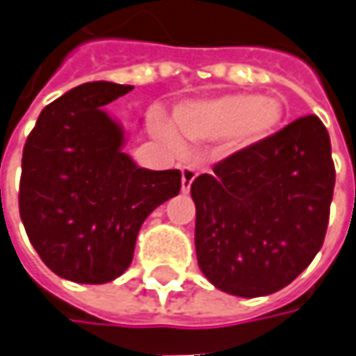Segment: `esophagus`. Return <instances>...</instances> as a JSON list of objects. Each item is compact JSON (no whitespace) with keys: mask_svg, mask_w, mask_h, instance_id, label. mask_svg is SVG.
Segmentation results:
<instances>
[{"mask_svg":"<svg viewBox=\"0 0 356 356\" xmlns=\"http://www.w3.org/2000/svg\"><path fill=\"white\" fill-rule=\"evenodd\" d=\"M181 173H183V177H181V189H183V193H189L191 183H193L195 177H197V169L187 165L181 169Z\"/></svg>","mask_w":356,"mask_h":356,"instance_id":"esophagus-1","label":"esophagus"}]
</instances>
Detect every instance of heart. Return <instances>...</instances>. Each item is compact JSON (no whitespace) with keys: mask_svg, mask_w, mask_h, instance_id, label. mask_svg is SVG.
<instances>
[{"mask_svg":"<svg viewBox=\"0 0 356 356\" xmlns=\"http://www.w3.org/2000/svg\"><path fill=\"white\" fill-rule=\"evenodd\" d=\"M284 108L276 98L252 94H225L207 100L183 102L173 112V124L181 140L213 141L225 138L230 149H244L268 140L282 126ZM155 128L159 136L177 147V136L163 122Z\"/></svg>","mask_w":356,"mask_h":356,"instance_id":"b5f03b06","label":"heart"}]
</instances>
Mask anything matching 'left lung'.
Masks as SVG:
<instances>
[{
  "instance_id": "8db88e82",
  "label": "left lung",
  "mask_w": 356,
  "mask_h": 356,
  "mask_svg": "<svg viewBox=\"0 0 356 356\" xmlns=\"http://www.w3.org/2000/svg\"><path fill=\"white\" fill-rule=\"evenodd\" d=\"M333 189L331 141L317 116L228 155L191 185L201 272L238 298L286 288L323 246Z\"/></svg>"
}]
</instances>
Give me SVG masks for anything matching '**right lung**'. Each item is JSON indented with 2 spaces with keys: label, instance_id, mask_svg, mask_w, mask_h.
I'll return each instance as SVG.
<instances>
[{
  "label": "right lung",
  "instance_id": "right-lung-1",
  "mask_svg": "<svg viewBox=\"0 0 356 356\" xmlns=\"http://www.w3.org/2000/svg\"><path fill=\"white\" fill-rule=\"evenodd\" d=\"M134 86L86 82L44 106L23 147L19 215L56 276L106 284L134 258L143 220L179 195L181 171L138 167L104 106Z\"/></svg>",
  "mask_w": 356,
  "mask_h": 356
}]
</instances>
